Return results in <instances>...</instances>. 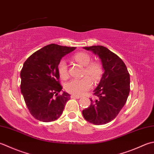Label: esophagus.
<instances>
[{
	"label": "esophagus",
	"instance_id": "34e87169",
	"mask_svg": "<svg viewBox=\"0 0 154 154\" xmlns=\"http://www.w3.org/2000/svg\"><path fill=\"white\" fill-rule=\"evenodd\" d=\"M71 98H76V99H79L80 98V96H76V95H71Z\"/></svg>",
	"mask_w": 154,
	"mask_h": 154
}]
</instances>
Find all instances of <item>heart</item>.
Returning <instances> with one entry per match:
<instances>
[{"label": "heart", "mask_w": 154, "mask_h": 154, "mask_svg": "<svg viewBox=\"0 0 154 154\" xmlns=\"http://www.w3.org/2000/svg\"><path fill=\"white\" fill-rule=\"evenodd\" d=\"M75 61L84 66V75L87 76L81 78L72 79L66 85V90L74 95L81 96L89 90L92 86V78L94 81H98L102 77L103 68L98 62H92L90 56L86 52H80L75 54L73 56ZM58 72L62 79H66L68 77V71L66 62L64 60L60 61L58 64ZM88 75L91 77H88Z\"/></svg>", "instance_id": "b5f03b06"}]
</instances>
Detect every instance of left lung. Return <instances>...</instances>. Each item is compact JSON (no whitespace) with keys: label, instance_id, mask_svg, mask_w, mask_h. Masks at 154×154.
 <instances>
[{"label":"left lung","instance_id":"obj_1","mask_svg":"<svg viewBox=\"0 0 154 154\" xmlns=\"http://www.w3.org/2000/svg\"><path fill=\"white\" fill-rule=\"evenodd\" d=\"M84 48L99 56L104 72L94 90L97 98L90 99V106L82 111L83 116L94 125L106 124L117 116L127 101L130 90V74L122 60L106 47Z\"/></svg>","mask_w":154,"mask_h":154}]
</instances>
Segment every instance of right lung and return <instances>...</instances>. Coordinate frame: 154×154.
Segmentation results:
<instances>
[{"label": "right lung", "mask_w": 154, "mask_h": 154, "mask_svg": "<svg viewBox=\"0 0 154 154\" xmlns=\"http://www.w3.org/2000/svg\"><path fill=\"white\" fill-rule=\"evenodd\" d=\"M75 47L47 45L29 56L20 72V89L30 114L36 120L50 122L63 112L70 95L63 92L59 82L58 64Z\"/></svg>", "instance_id": "add662e5"}]
</instances>
